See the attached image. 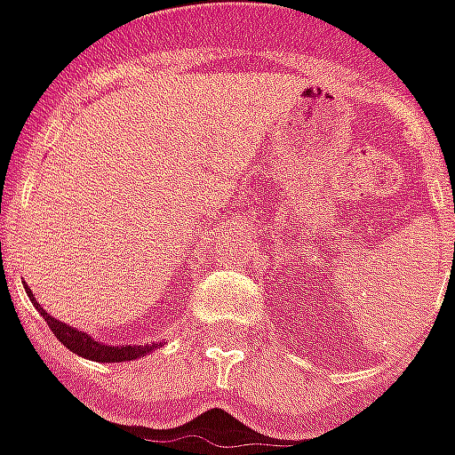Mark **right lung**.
Instances as JSON below:
<instances>
[{
    "mask_svg": "<svg viewBox=\"0 0 455 455\" xmlns=\"http://www.w3.org/2000/svg\"><path fill=\"white\" fill-rule=\"evenodd\" d=\"M24 290L29 294L31 305L36 307V312L44 317V322L52 327V331L56 334V339L61 341L66 349H71V352L78 354V356H84V359H89V362H103V364L133 362V359H140V356H146V354L156 352V347H161L158 341H153V344H118V347H114V344L93 339L86 331H78V329L68 327L64 322H59V319L52 317V315L34 299V294H31L29 287H24Z\"/></svg>",
    "mask_w": 455,
    "mask_h": 455,
    "instance_id": "obj_1",
    "label": "right lung"
}]
</instances>
